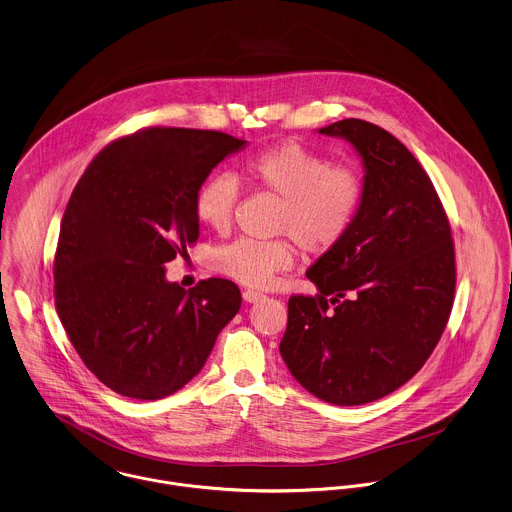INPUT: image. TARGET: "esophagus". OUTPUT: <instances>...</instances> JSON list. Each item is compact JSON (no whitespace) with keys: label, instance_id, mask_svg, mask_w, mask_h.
I'll list each match as a JSON object with an SVG mask.
<instances>
[{"label":"esophagus","instance_id":"obj_1","mask_svg":"<svg viewBox=\"0 0 512 512\" xmlns=\"http://www.w3.org/2000/svg\"><path fill=\"white\" fill-rule=\"evenodd\" d=\"M263 299H265V295L259 293V291H251V289L243 291V301H247V303H259Z\"/></svg>","mask_w":512,"mask_h":512}]
</instances>
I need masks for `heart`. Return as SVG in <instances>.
Listing matches in <instances>:
<instances>
[{
  "label": "heart",
  "mask_w": 512,
  "mask_h": 512,
  "mask_svg": "<svg viewBox=\"0 0 512 512\" xmlns=\"http://www.w3.org/2000/svg\"><path fill=\"white\" fill-rule=\"evenodd\" d=\"M243 178L283 198L277 217L281 239L239 237L211 253V269L249 287H267L295 263V243L310 255L338 247L350 233L364 202V176L350 162H330L299 142L269 146L241 164ZM239 182L231 174H211L198 186L194 209L215 233H225L239 202Z\"/></svg>",
  "instance_id": "obj_1"
}]
</instances>
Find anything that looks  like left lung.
<instances>
[{"instance_id": "obj_1", "label": "left lung", "mask_w": 512, "mask_h": 512, "mask_svg": "<svg viewBox=\"0 0 512 512\" xmlns=\"http://www.w3.org/2000/svg\"><path fill=\"white\" fill-rule=\"evenodd\" d=\"M320 134L362 156L364 202L307 277L318 295H293L281 356L295 380L334 406L380 400L435 350L455 297L451 225L429 176L388 130L344 118Z\"/></svg>"}]
</instances>
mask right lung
I'll return each mask as SVG.
<instances>
[{
	"instance_id": "right-lung-1",
	"label": "right lung",
	"mask_w": 512,
	"mask_h": 512,
	"mask_svg": "<svg viewBox=\"0 0 512 512\" xmlns=\"http://www.w3.org/2000/svg\"><path fill=\"white\" fill-rule=\"evenodd\" d=\"M245 140L150 126L93 158L63 213L53 275L57 314L85 366L112 392L160 400L202 368L241 307L233 281L186 291L164 265L200 237L198 186Z\"/></svg>"
}]
</instances>
